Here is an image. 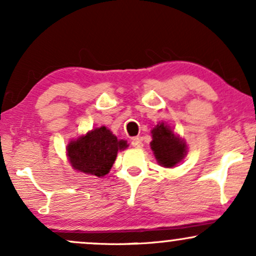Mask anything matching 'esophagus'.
Here are the masks:
<instances>
[{"mask_svg": "<svg viewBox=\"0 0 256 256\" xmlns=\"http://www.w3.org/2000/svg\"><path fill=\"white\" fill-rule=\"evenodd\" d=\"M131 144H132V146L138 148V149L143 146V142H142V140H140V137H134V138H132Z\"/></svg>", "mask_w": 256, "mask_h": 256, "instance_id": "34e87169", "label": "esophagus"}]
</instances>
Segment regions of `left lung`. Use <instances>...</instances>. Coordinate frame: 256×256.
Segmentation results:
<instances>
[{"mask_svg":"<svg viewBox=\"0 0 256 256\" xmlns=\"http://www.w3.org/2000/svg\"><path fill=\"white\" fill-rule=\"evenodd\" d=\"M150 148L156 161L164 168H173L187 155V143L166 122H158L152 130Z\"/></svg>","mask_w":256,"mask_h":256,"instance_id":"obj_1","label":"left lung"}]
</instances>
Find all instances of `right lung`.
<instances>
[{
	"instance_id": "obj_1",
	"label": "right lung",
	"mask_w": 256,
	"mask_h": 256,
	"mask_svg": "<svg viewBox=\"0 0 256 256\" xmlns=\"http://www.w3.org/2000/svg\"><path fill=\"white\" fill-rule=\"evenodd\" d=\"M128 146V142L118 140L110 128L101 126L70 140L66 156L75 170L102 178L110 173L118 152Z\"/></svg>"
}]
</instances>
